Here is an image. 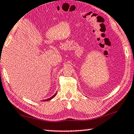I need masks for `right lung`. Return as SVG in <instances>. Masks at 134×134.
I'll return each instance as SVG.
<instances>
[{
    "label": "right lung",
    "mask_w": 134,
    "mask_h": 134,
    "mask_svg": "<svg viewBox=\"0 0 134 134\" xmlns=\"http://www.w3.org/2000/svg\"><path fill=\"white\" fill-rule=\"evenodd\" d=\"M56 94L57 93H55L54 94L53 96H51V98H48V99H44V100H43V101H49V100H51V99H52V98H54L55 96V95H56Z\"/></svg>",
    "instance_id": "right-lung-1"
}]
</instances>
